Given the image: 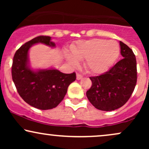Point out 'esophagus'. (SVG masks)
Listing matches in <instances>:
<instances>
[{
	"instance_id": "34e87169",
	"label": "esophagus",
	"mask_w": 149,
	"mask_h": 149,
	"mask_svg": "<svg viewBox=\"0 0 149 149\" xmlns=\"http://www.w3.org/2000/svg\"><path fill=\"white\" fill-rule=\"evenodd\" d=\"M83 78V76H82L81 74H80V73H77L76 74V79L77 80H80Z\"/></svg>"
}]
</instances>
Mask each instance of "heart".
Listing matches in <instances>:
<instances>
[{
    "instance_id": "b5f03b06",
    "label": "heart",
    "mask_w": 149,
    "mask_h": 149,
    "mask_svg": "<svg viewBox=\"0 0 149 149\" xmlns=\"http://www.w3.org/2000/svg\"><path fill=\"white\" fill-rule=\"evenodd\" d=\"M120 47L114 40L95 38L80 41L72 48L73 55L67 54L66 59L71 66H76L78 60L85 59V66L92 73L106 71L119 54Z\"/></svg>"
}]
</instances>
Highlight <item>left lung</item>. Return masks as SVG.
I'll return each mask as SVG.
<instances>
[{
    "label": "left lung",
    "instance_id": "obj_1",
    "mask_svg": "<svg viewBox=\"0 0 149 149\" xmlns=\"http://www.w3.org/2000/svg\"><path fill=\"white\" fill-rule=\"evenodd\" d=\"M123 59L100 76L90 77L92 86L86 92L90 102L96 109L110 111L119 109L130 98L137 79L134 52L120 41Z\"/></svg>",
    "mask_w": 149,
    "mask_h": 149
}]
</instances>
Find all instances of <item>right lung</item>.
<instances>
[{
    "label": "right lung",
    "instance_id": "right-lung-1",
    "mask_svg": "<svg viewBox=\"0 0 149 149\" xmlns=\"http://www.w3.org/2000/svg\"><path fill=\"white\" fill-rule=\"evenodd\" d=\"M36 43L55 47L51 37L40 36L26 42L15 52L12 77L19 95L31 107L41 110L57 107L64 98L68 87L76 78V73H63L54 69L33 71L30 68L29 49Z\"/></svg>",
    "mask_w": 149,
    "mask_h": 149
}]
</instances>
